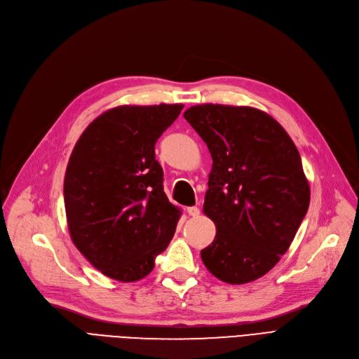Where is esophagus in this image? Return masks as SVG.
Masks as SVG:
<instances>
[{
	"mask_svg": "<svg viewBox=\"0 0 359 359\" xmlns=\"http://www.w3.org/2000/svg\"><path fill=\"white\" fill-rule=\"evenodd\" d=\"M187 214H189L191 217H198L201 214V210L198 208V206H189V208H187Z\"/></svg>",
	"mask_w": 359,
	"mask_h": 359,
	"instance_id": "1",
	"label": "esophagus"
}]
</instances>
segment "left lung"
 Returning a JSON list of instances; mask_svg holds the SVG:
<instances>
[{"label":"left lung","mask_w":359,"mask_h":359,"mask_svg":"<svg viewBox=\"0 0 359 359\" xmlns=\"http://www.w3.org/2000/svg\"><path fill=\"white\" fill-rule=\"evenodd\" d=\"M184 119L212 157L203 214L217 227L201 252L215 278L241 285L266 275L285 255L310 205L295 144L266 111L196 104Z\"/></svg>","instance_id":"obj_1"}]
</instances>
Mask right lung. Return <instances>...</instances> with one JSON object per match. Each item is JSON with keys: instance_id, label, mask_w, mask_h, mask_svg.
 Wrapping results in <instances>:
<instances>
[{"instance_id": "1", "label": "right lung", "mask_w": 359, "mask_h": 359, "mask_svg": "<svg viewBox=\"0 0 359 359\" xmlns=\"http://www.w3.org/2000/svg\"><path fill=\"white\" fill-rule=\"evenodd\" d=\"M182 109L180 103L111 107L75 142L64 179L68 231L107 278H145L175 236L182 211L164 194L154 145Z\"/></svg>"}]
</instances>
